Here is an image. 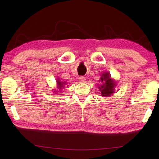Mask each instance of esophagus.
I'll use <instances>...</instances> for the list:
<instances>
[{
  "label": "esophagus",
  "mask_w": 159,
  "mask_h": 159,
  "mask_svg": "<svg viewBox=\"0 0 159 159\" xmlns=\"http://www.w3.org/2000/svg\"><path fill=\"white\" fill-rule=\"evenodd\" d=\"M79 80L80 83H85L86 81V79H85V77L80 76V77L79 78Z\"/></svg>",
  "instance_id": "obj_1"
}]
</instances>
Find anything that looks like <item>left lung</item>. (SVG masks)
Instances as JSON below:
<instances>
[{"instance_id": "8db88e82", "label": "left lung", "mask_w": 159, "mask_h": 159, "mask_svg": "<svg viewBox=\"0 0 159 159\" xmlns=\"http://www.w3.org/2000/svg\"><path fill=\"white\" fill-rule=\"evenodd\" d=\"M100 85H99V90L101 92V95L103 97H109L114 93V88L116 85L114 80H113L108 72H104L101 75Z\"/></svg>"}]
</instances>
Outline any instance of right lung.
<instances>
[{
  "label": "right lung",
  "instance_id": "right-lung-1",
  "mask_svg": "<svg viewBox=\"0 0 159 159\" xmlns=\"http://www.w3.org/2000/svg\"><path fill=\"white\" fill-rule=\"evenodd\" d=\"M57 88L60 89V90H61V89L64 88V85L66 84V82H62V81H60V79H57ZM55 92H57V91H55ZM61 92V91H60Z\"/></svg>",
  "mask_w": 159,
  "mask_h": 159
}]
</instances>
